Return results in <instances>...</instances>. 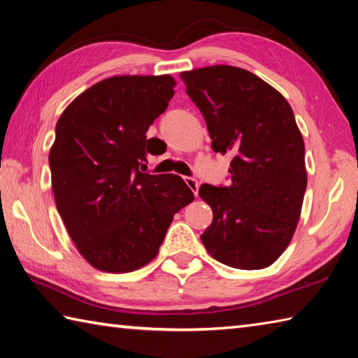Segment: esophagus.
I'll use <instances>...</instances> for the list:
<instances>
[{
    "mask_svg": "<svg viewBox=\"0 0 358 358\" xmlns=\"http://www.w3.org/2000/svg\"><path fill=\"white\" fill-rule=\"evenodd\" d=\"M185 181H186V185L189 186V189L194 192V196H197V194H199V180L194 178V177H186Z\"/></svg>",
    "mask_w": 358,
    "mask_h": 358,
    "instance_id": "obj_1",
    "label": "esophagus"
}]
</instances>
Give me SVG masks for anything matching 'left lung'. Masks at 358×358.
I'll return each mask as SVG.
<instances>
[{
	"label": "left lung",
	"mask_w": 358,
	"mask_h": 358,
	"mask_svg": "<svg viewBox=\"0 0 358 358\" xmlns=\"http://www.w3.org/2000/svg\"><path fill=\"white\" fill-rule=\"evenodd\" d=\"M181 78L215 153L232 156L229 186L199 189L213 210L202 243L224 265L265 268L292 240L306 191L305 143L292 108L262 78L234 66L181 72Z\"/></svg>",
	"instance_id": "obj_1"
}]
</instances>
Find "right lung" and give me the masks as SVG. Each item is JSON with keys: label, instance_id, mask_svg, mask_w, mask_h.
Instances as JSON below:
<instances>
[{"label": "right lung", "instance_id": "obj_1", "mask_svg": "<svg viewBox=\"0 0 358 358\" xmlns=\"http://www.w3.org/2000/svg\"><path fill=\"white\" fill-rule=\"evenodd\" d=\"M171 76H120L93 85L59 117L48 155L57 208L85 260L128 273L156 257L173 215L194 201L183 178L143 173L159 138L150 124L173 96Z\"/></svg>", "mask_w": 358, "mask_h": 358}]
</instances>
